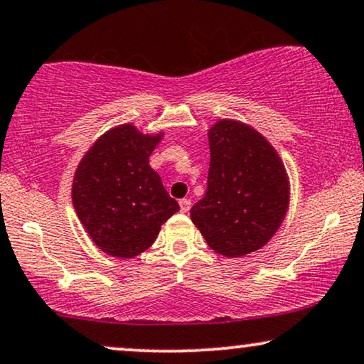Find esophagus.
<instances>
[{
  "mask_svg": "<svg viewBox=\"0 0 364 364\" xmlns=\"http://www.w3.org/2000/svg\"><path fill=\"white\" fill-rule=\"evenodd\" d=\"M178 204H181L182 212H188V210H191V207H192V202L188 199H182L181 202H178Z\"/></svg>",
  "mask_w": 364,
  "mask_h": 364,
  "instance_id": "34e87169",
  "label": "esophagus"
}]
</instances>
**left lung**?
<instances>
[{"label": "left lung", "mask_w": 364, "mask_h": 364, "mask_svg": "<svg viewBox=\"0 0 364 364\" xmlns=\"http://www.w3.org/2000/svg\"><path fill=\"white\" fill-rule=\"evenodd\" d=\"M207 136V191L191 219L212 251L242 257L264 247L281 228L289 209V177L271 141L244 122L217 120Z\"/></svg>", "instance_id": "1"}]
</instances>
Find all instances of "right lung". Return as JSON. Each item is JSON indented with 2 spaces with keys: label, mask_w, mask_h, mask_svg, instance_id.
<instances>
[{
  "label": "right lung",
  "mask_w": 364,
  "mask_h": 364,
  "mask_svg": "<svg viewBox=\"0 0 364 364\" xmlns=\"http://www.w3.org/2000/svg\"><path fill=\"white\" fill-rule=\"evenodd\" d=\"M164 132L122 124L98 136L80 160L72 202L90 239L108 256L132 259L155 242L178 210L149 159Z\"/></svg>",
  "instance_id": "add662e5"
}]
</instances>
